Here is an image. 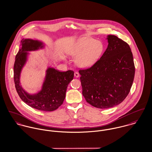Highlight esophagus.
<instances>
[{
	"mask_svg": "<svg viewBox=\"0 0 152 152\" xmlns=\"http://www.w3.org/2000/svg\"><path fill=\"white\" fill-rule=\"evenodd\" d=\"M74 76H75L76 78H78V77H79L80 74H79V73H78V72H74Z\"/></svg>",
	"mask_w": 152,
	"mask_h": 152,
	"instance_id": "esophagus-1",
	"label": "esophagus"
}]
</instances>
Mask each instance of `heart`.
Instances as JSON below:
<instances>
[{
	"label": "heart",
	"instance_id": "obj_1",
	"mask_svg": "<svg viewBox=\"0 0 152 152\" xmlns=\"http://www.w3.org/2000/svg\"><path fill=\"white\" fill-rule=\"evenodd\" d=\"M104 51V45L99 40L90 37H83L74 43L68 49V54L75 57V64L81 68L94 65Z\"/></svg>",
	"mask_w": 152,
	"mask_h": 152
}]
</instances>
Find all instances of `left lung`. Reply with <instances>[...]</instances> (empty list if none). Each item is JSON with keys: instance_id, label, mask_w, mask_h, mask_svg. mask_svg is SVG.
I'll return each mask as SVG.
<instances>
[{"instance_id": "left-lung-1", "label": "left lung", "mask_w": 152, "mask_h": 152, "mask_svg": "<svg viewBox=\"0 0 152 152\" xmlns=\"http://www.w3.org/2000/svg\"><path fill=\"white\" fill-rule=\"evenodd\" d=\"M108 47L91 68L80 70L83 95L92 106L110 108L121 104L132 86L135 68L129 45L108 35Z\"/></svg>"}]
</instances>
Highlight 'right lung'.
Wrapping results in <instances>:
<instances>
[{"label":"right lung","mask_w":152,"mask_h":152,"mask_svg":"<svg viewBox=\"0 0 152 152\" xmlns=\"http://www.w3.org/2000/svg\"><path fill=\"white\" fill-rule=\"evenodd\" d=\"M20 48L16 56L14 64V81L17 92L22 101L28 106L43 111H53L60 107L65 99V93L69 83L74 78V71L60 72L48 66L40 91L29 94L22 88L20 75L26 65L30 53L43 49V42L31 39H23Z\"/></svg>","instance_id":"add662e5"}]
</instances>
